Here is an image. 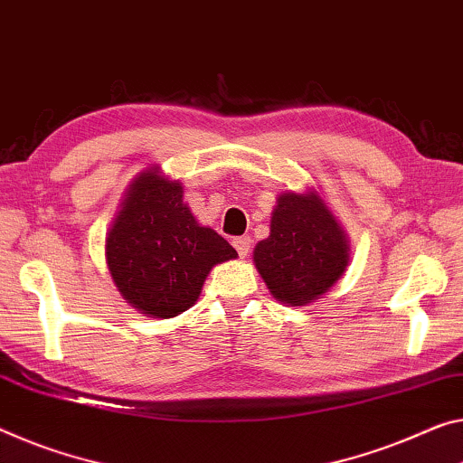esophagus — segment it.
<instances>
[{
  "mask_svg": "<svg viewBox=\"0 0 463 463\" xmlns=\"http://www.w3.org/2000/svg\"><path fill=\"white\" fill-rule=\"evenodd\" d=\"M232 244H233V248H236L238 250V254L241 256V259H244V256H248L250 254V238H246V236H240V238H233L232 240Z\"/></svg>",
  "mask_w": 463,
  "mask_h": 463,
  "instance_id": "esophagus-1",
  "label": "esophagus"
}]
</instances>
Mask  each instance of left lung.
Here are the masks:
<instances>
[{"label": "left lung", "mask_w": 463, "mask_h": 463, "mask_svg": "<svg viewBox=\"0 0 463 463\" xmlns=\"http://www.w3.org/2000/svg\"><path fill=\"white\" fill-rule=\"evenodd\" d=\"M347 260V240L315 194L286 192L271 217V236L254 248V262L277 300L304 306L323 296Z\"/></svg>", "instance_id": "8db88e82"}]
</instances>
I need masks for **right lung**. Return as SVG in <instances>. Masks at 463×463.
<instances>
[{"instance_id":"1","label":"right lung","mask_w":463,"mask_h":463,"mask_svg":"<svg viewBox=\"0 0 463 463\" xmlns=\"http://www.w3.org/2000/svg\"><path fill=\"white\" fill-rule=\"evenodd\" d=\"M105 248L126 300L157 318L188 310L211 269L238 256L215 230L196 223L180 184L157 172L142 174L128 190Z\"/></svg>"}]
</instances>
